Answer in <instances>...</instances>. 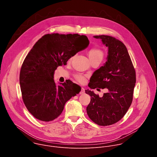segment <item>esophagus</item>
I'll return each instance as SVG.
<instances>
[{
    "label": "esophagus",
    "mask_w": 157,
    "mask_h": 157,
    "mask_svg": "<svg viewBox=\"0 0 157 157\" xmlns=\"http://www.w3.org/2000/svg\"><path fill=\"white\" fill-rule=\"evenodd\" d=\"M84 92H85V89L83 87H81V91L79 92V94H82L84 93Z\"/></svg>",
    "instance_id": "34e87169"
}]
</instances>
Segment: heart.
Returning <instances> with one entry per match:
<instances>
[{"mask_svg": "<svg viewBox=\"0 0 157 157\" xmlns=\"http://www.w3.org/2000/svg\"><path fill=\"white\" fill-rule=\"evenodd\" d=\"M88 56L90 61L96 59H99L102 60L104 57V52L101 49L99 48L93 47L88 51ZM75 78L78 81L81 83L83 82L85 80V78L83 76L78 74H76L75 75Z\"/></svg>", "mask_w": 157, "mask_h": 157, "instance_id": "b5f03b06", "label": "heart"}]
</instances>
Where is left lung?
Masks as SVG:
<instances>
[{
  "mask_svg": "<svg viewBox=\"0 0 157 157\" xmlns=\"http://www.w3.org/2000/svg\"><path fill=\"white\" fill-rule=\"evenodd\" d=\"M102 40L108 48L107 61L92 75L88 86L91 89H107L102 98L88 89L91 102L86 108L92 121L107 126L119 121L126 114L133 99L136 74L125 44L108 35L94 36Z\"/></svg>",
  "mask_w": 157,
  "mask_h": 157,
  "instance_id": "left-lung-1",
  "label": "left lung"
}]
</instances>
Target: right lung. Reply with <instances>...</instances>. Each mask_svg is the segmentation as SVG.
I'll return each mask as SVG.
<instances>
[{"label":"right lung","instance_id":"right-lung-1","mask_svg":"<svg viewBox=\"0 0 157 157\" xmlns=\"http://www.w3.org/2000/svg\"><path fill=\"white\" fill-rule=\"evenodd\" d=\"M85 35L46 34L39 39L25 57L20 72V85L23 101L37 119L49 122L57 118L65 103L81 91L71 80L56 86L53 79L58 66L89 44Z\"/></svg>","mask_w":157,"mask_h":157}]
</instances>
